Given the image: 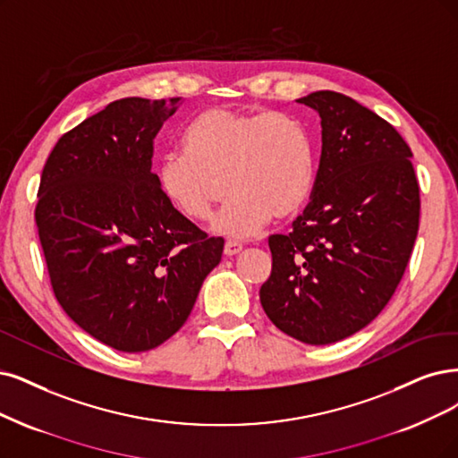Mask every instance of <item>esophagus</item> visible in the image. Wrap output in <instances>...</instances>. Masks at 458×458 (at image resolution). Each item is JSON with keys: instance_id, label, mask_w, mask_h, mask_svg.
<instances>
[{"instance_id": "34e87169", "label": "esophagus", "mask_w": 458, "mask_h": 458, "mask_svg": "<svg viewBox=\"0 0 458 458\" xmlns=\"http://www.w3.org/2000/svg\"><path fill=\"white\" fill-rule=\"evenodd\" d=\"M242 250H243V245L238 243V242H226V243H225V255H226V257L240 255Z\"/></svg>"}]
</instances>
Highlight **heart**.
Wrapping results in <instances>:
<instances>
[{
	"label": "heart",
	"mask_w": 458,
	"mask_h": 458,
	"mask_svg": "<svg viewBox=\"0 0 458 458\" xmlns=\"http://www.w3.org/2000/svg\"><path fill=\"white\" fill-rule=\"evenodd\" d=\"M181 152L160 158L157 186L184 218L208 220L220 184L232 196L213 232L250 238L269 220L296 215L313 191L315 160L308 130L283 111L209 107L179 135Z\"/></svg>",
	"instance_id": "heart-1"
}]
</instances>
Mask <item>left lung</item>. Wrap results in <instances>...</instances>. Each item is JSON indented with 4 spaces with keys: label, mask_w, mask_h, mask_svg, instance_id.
I'll list each match as a JSON object with an SVG mask.
<instances>
[{
    "label": "left lung",
    "mask_w": 458,
    "mask_h": 458,
    "mask_svg": "<svg viewBox=\"0 0 458 458\" xmlns=\"http://www.w3.org/2000/svg\"><path fill=\"white\" fill-rule=\"evenodd\" d=\"M296 101L318 113L323 150L293 232L269 235L260 301L281 332L327 345L362 330L393 298L417 240L420 189L410 145L385 118L332 90Z\"/></svg>",
    "instance_id": "8db88e82"
}]
</instances>
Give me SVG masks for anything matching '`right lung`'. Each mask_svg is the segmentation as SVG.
Here are the masks:
<instances>
[{"instance_id":"obj_1","label":"right lung","mask_w":458,"mask_h":458,"mask_svg":"<svg viewBox=\"0 0 458 458\" xmlns=\"http://www.w3.org/2000/svg\"><path fill=\"white\" fill-rule=\"evenodd\" d=\"M181 98H123L65 131L45 162L36 225L53 293L75 325L143 352L189 318L223 257L162 198L155 138Z\"/></svg>"}]
</instances>
